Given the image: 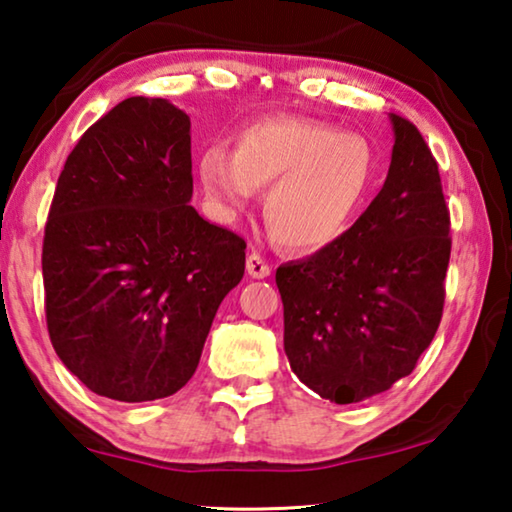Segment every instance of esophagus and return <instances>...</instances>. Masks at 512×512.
<instances>
[{"label": "esophagus", "mask_w": 512, "mask_h": 512, "mask_svg": "<svg viewBox=\"0 0 512 512\" xmlns=\"http://www.w3.org/2000/svg\"><path fill=\"white\" fill-rule=\"evenodd\" d=\"M246 271L250 277H255V280H262V277L271 275V266L266 264V259L257 253H250L246 257Z\"/></svg>", "instance_id": "esophagus-1"}]
</instances>
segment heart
Masks as SVG:
<instances>
[{
    "instance_id": "heart-1",
    "label": "heart",
    "mask_w": 512,
    "mask_h": 512,
    "mask_svg": "<svg viewBox=\"0 0 512 512\" xmlns=\"http://www.w3.org/2000/svg\"><path fill=\"white\" fill-rule=\"evenodd\" d=\"M212 212L237 219L266 187L262 214L277 244L316 253L339 241L366 210L377 155L366 137L300 117L257 119L235 151L210 146L196 164Z\"/></svg>"
}]
</instances>
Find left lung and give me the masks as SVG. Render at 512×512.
Here are the masks:
<instances>
[{"label": "left lung", "instance_id": "1", "mask_svg": "<svg viewBox=\"0 0 512 512\" xmlns=\"http://www.w3.org/2000/svg\"><path fill=\"white\" fill-rule=\"evenodd\" d=\"M388 117L395 144L375 201L336 244L275 273L291 370L334 404L411 375L443 316L452 239L438 164L411 121Z\"/></svg>", "mask_w": 512, "mask_h": 512}]
</instances>
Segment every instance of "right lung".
I'll return each mask as SVG.
<instances>
[{"instance_id":"add662e5","label":"right lung","mask_w":512,"mask_h":512,"mask_svg":"<svg viewBox=\"0 0 512 512\" xmlns=\"http://www.w3.org/2000/svg\"><path fill=\"white\" fill-rule=\"evenodd\" d=\"M192 121L131 97L90 126L60 171L42 246L51 345L92 393L151 402L196 372L246 241L189 201Z\"/></svg>"}]
</instances>
